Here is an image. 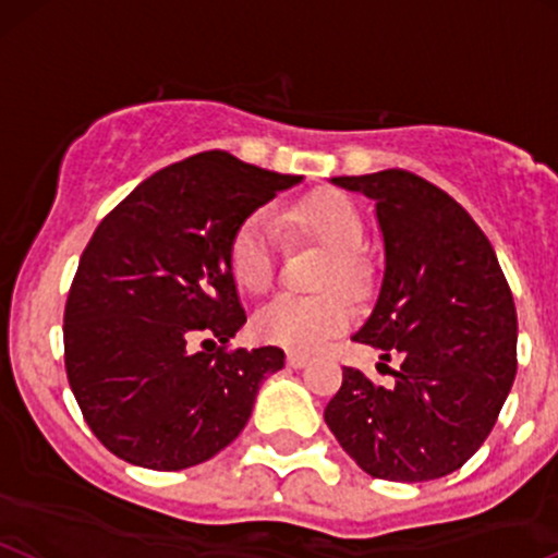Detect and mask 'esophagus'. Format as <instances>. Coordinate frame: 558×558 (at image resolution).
<instances>
[{
	"mask_svg": "<svg viewBox=\"0 0 558 558\" xmlns=\"http://www.w3.org/2000/svg\"><path fill=\"white\" fill-rule=\"evenodd\" d=\"M286 363H289L291 368H304L310 363V357L304 353H289L286 355Z\"/></svg>",
	"mask_w": 558,
	"mask_h": 558,
	"instance_id": "obj_1",
	"label": "esophagus"
}]
</instances>
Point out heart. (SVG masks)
<instances>
[{
	"label": "heart",
	"instance_id": "b5f03b06",
	"mask_svg": "<svg viewBox=\"0 0 558 558\" xmlns=\"http://www.w3.org/2000/svg\"><path fill=\"white\" fill-rule=\"evenodd\" d=\"M280 221H291L326 243L333 251L324 278L331 286H357L361 264L355 248L363 243V216L357 205L342 192H315L304 201L280 210ZM280 227L269 210L251 216L230 245V269L234 283L248 294H262L272 286L275 251H278ZM355 307L342 291H328L320 296L280 294L269 299L254 315L251 331L264 344H278L286 350H318L331 337L342 333L353 324Z\"/></svg>",
	"mask_w": 558,
	"mask_h": 558
}]
</instances>
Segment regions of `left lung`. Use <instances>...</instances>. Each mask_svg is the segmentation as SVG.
<instances>
[{
	"mask_svg": "<svg viewBox=\"0 0 558 558\" xmlns=\"http://www.w3.org/2000/svg\"><path fill=\"white\" fill-rule=\"evenodd\" d=\"M374 201L385 243L377 304L355 342L392 355V387L344 368L324 420L374 478L430 481L465 465L515 377V307L495 248L460 203L409 171L337 175Z\"/></svg>",
	"mask_w": 558,
	"mask_h": 558,
	"instance_id": "obj_1",
	"label": "left lung"
}]
</instances>
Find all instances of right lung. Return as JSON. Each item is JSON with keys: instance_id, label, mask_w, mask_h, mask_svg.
Here are the masks:
<instances>
[{"instance_id": "right-lung-1", "label": "right lung", "mask_w": 558, "mask_h": 558, "mask_svg": "<svg viewBox=\"0 0 558 558\" xmlns=\"http://www.w3.org/2000/svg\"><path fill=\"white\" fill-rule=\"evenodd\" d=\"M302 184L203 151L125 197L82 251L63 313L66 377L82 417L111 454L184 471L232 444L280 348L202 351L245 324L230 269L234 232L278 192Z\"/></svg>"}]
</instances>
